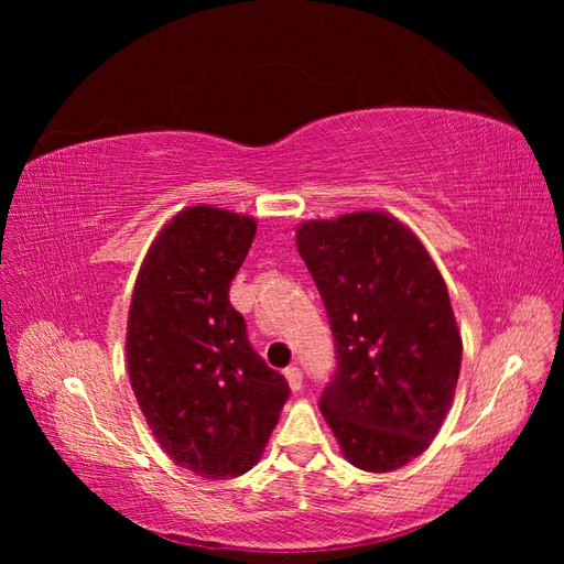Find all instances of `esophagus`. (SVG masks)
Returning a JSON list of instances; mask_svg holds the SVG:
<instances>
[{"label":"esophagus","instance_id":"1","mask_svg":"<svg viewBox=\"0 0 564 564\" xmlns=\"http://www.w3.org/2000/svg\"><path fill=\"white\" fill-rule=\"evenodd\" d=\"M284 377H286V381H289V388L292 390H301L303 388V371L299 369V367H286L284 369Z\"/></svg>","mask_w":564,"mask_h":564}]
</instances>
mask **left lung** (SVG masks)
I'll return each instance as SVG.
<instances>
[{
  "label": "left lung",
  "mask_w": 564,
  "mask_h": 564,
  "mask_svg": "<svg viewBox=\"0 0 564 564\" xmlns=\"http://www.w3.org/2000/svg\"><path fill=\"white\" fill-rule=\"evenodd\" d=\"M336 348L322 416L352 466L388 473L429 449L449 412L460 336L445 280L395 218L357 212L296 230Z\"/></svg>",
  "instance_id": "left-lung-1"
}]
</instances>
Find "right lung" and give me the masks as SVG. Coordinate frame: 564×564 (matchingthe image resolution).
<instances>
[{
    "label": "right lung",
    "mask_w": 564,
    "mask_h": 564,
    "mask_svg": "<svg viewBox=\"0 0 564 564\" xmlns=\"http://www.w3.org/2000/svg\"><path fill=\"white\" fill-rule=\"evenodd\" d=\"M256 220L214 207L172 218L135 280L127 362L133 395L178 466L228 480L259 460L289 400L230 303Z\"/></svg>",
    "instance_id": "obj_1"
}]
</instances>
